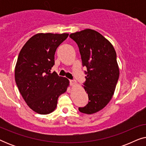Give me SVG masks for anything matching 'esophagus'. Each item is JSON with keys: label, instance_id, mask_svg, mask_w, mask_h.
Wrapping results in <instances>:
<instances>
[{"label": "esophagus", "instance_id": "esophagus-1", "mask_svg": "<svg viewBox=\"0 0 146 146\" xmlns=\"http://www.w3.org/2000/svg\"><path fill=\"white\" fill-rule=\"evenodd\" d=\"M70 84L72 86H74L76 84V82L74 80H70Z\"/></svg>", "mask_w": 146, "mask_h": 146}]
</instances>
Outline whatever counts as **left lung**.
Instances as JSON below:
<instances>
[{
    "label": "left lung",
    "mask_w": 146,
    "mask_h": 146,
    "mask_svg": "<svg viewBox=\"0 0 146 146\" xmlns=\"http://www.w3.org/2000/svg\"><path fill=\"white\" fill-rule=\"evenodd\" d=\"M70 37L78 46L82 65L87 76L84 84L88 95V104L79 111L92 114L110 102L119 76L116 52L110 42L98 32L92 29L72 33Z\"/></svg>",
    "instance_id": "left-lung-1"
}]
</instances>
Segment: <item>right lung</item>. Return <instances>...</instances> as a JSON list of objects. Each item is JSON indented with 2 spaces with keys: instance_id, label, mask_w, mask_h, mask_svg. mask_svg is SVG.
Instances as JSON below:
<instances>
[{
  "instance_id": "obj_1",
  "label": "right lung",
  "mask_w": 146,
  "mask_h": 146,
  "mask_svg": "<svg viewBox=\"0 0 146 146\" xmlns=\"http://www.w3.org/2000/svg\"><path fill=\"white\" fill-rule=\"evenodd\" d=\"M69 34L38 33L22 48L15 66V81L24 100L40 114L54 111L58 98L70 85L66 78L51 72L56 48Z\"/></svg>"
}]
</instances>
